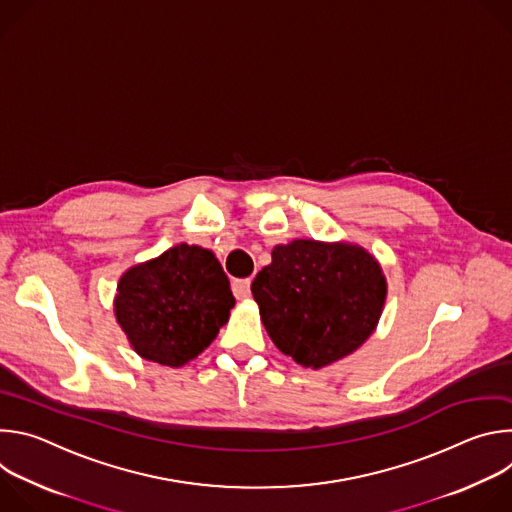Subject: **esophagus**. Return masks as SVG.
Returning a JSON list of instances; mask_svg holds the SVG:
<instances>
[{"label":"esophagus","instance_id":"34e87169","mask_svg":"<svg viewBox=\"0 0 512 512\" xmlns=\"http://www.w3.org/2000/svg\"><path fill=\"white\" fill-rule=\"evenodd\" d=\"M233 294L237 300H247L251 296V279H235Z\"/></svg>","mask_w":512,"mask_h":512}]
</instances>
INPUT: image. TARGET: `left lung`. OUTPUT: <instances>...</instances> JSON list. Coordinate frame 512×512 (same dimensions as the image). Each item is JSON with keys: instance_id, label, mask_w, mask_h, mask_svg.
<instances>
[{"instance_id": "obj_1", "label": "left lung", "mask_w": 512, "mask_h": 512, "mask_svg": "<svg viewBox=\"0 0 512 512\" xmlns=\"http://www.w3.org/2000/svg\"><path fill=\"white\" fill-rule=\"evenodd\" d=\"M251 291L279 352L318 371L377 330L387 277L377 257L356 243L296 239L273 247Z\"/></svg>"}]
</instances>
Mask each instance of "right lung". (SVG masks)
Segmentation results:
<instances>
[{
  "label": "right lung",
  "instance_id": "right-lung-1",
  "mask_svg": "<svg viewBox=\"0 0 512 512\" xmlns=\"http://www.w3.org/2000/svg\"><path fill=\"white\" fill-rule=\"evenodd\" d=\"M233 306L231 283L216 255L188 243L129 267L113 300L129 346L141 358L172 369L210 346Z\"/></svg>",
  "mask_w": 512,
  "mask_h": 512
}]
</instances>
